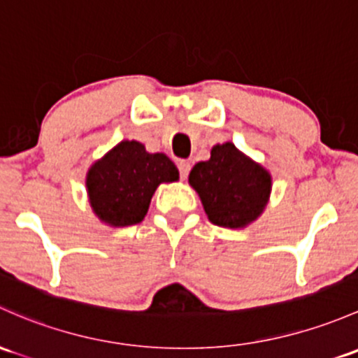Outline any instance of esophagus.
I'll use <instances>...</instances> for the list:
<instances>
[{
  "label": "esophagus",
  "instance_id": "1",
  "mask_svg": "<svg viewBox=\"0 0 358 358\" xmlns=\"http://www.w3.org/2000/svg\"><path fill=\"white\" fill-rule=\"evenodd\" d=\"M190 163L189 161H180L178 163V169H180V176H182L183 180L187 178V176H189V173H190Z\"/></svg>",
  "mask_w": 358,
  "mask_h": 358
}]
</instances>
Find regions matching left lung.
Masks as SVG:
<instances>
[{
	"label": "left lung",
	"mask_w": 358,
	"mask_h": 358,
	"mask_svg": "<svg viewBox=\"0 0 358 358\" xmlns=\"http://www.w3.org/2000/svg\"><path fill=\"white\" fill-rule=\"evenodd\" d=\"M189 183L201 197L210 223L231 229L247 228L259 220L273 189L268 169L233 142L214 145L209 159L192 168Z\"/></svg>",
	"instance_id": "obj_1"
}]
</instances>
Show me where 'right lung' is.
Here are the masks:
<instances>
[{
  "label": "right lung",
  "instance_id": "add662e5",
  "mask_svg": "<svg viewBox=\"0 0 358 358\" xmlns=\"http://www.w3.org/2000/svg\"><path fill=\"white\" fill-rule=\"evenodd\" d=\"M180 178L163 152H148L137 141H122L94 161L85 175L89 204L97 220L113 228L141 223L161 183Z\"/></svg>",
  "mask_w": 358,
  "mask_h": 358
}]
</instances>
